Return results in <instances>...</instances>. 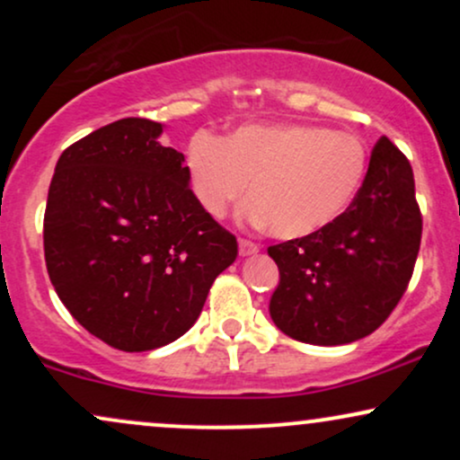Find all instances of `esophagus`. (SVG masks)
I'll use <instances>...</instances> for the list:
<instances>
[{
  "label": "esophagus",
  "mask_w": 460,
  "mask_h": 460,
  "mask_svg": "<svg viewBox=\"0 0 460 460\" xmlns=\"http://www.w3.org/2000/svg\"><path fill=\"white\" fill-rule=\"evenodd\" d=\"M237 246H240V255L242 257H252V255H257V252H260V246H257L255 242H251V240H240V242H237Z\"/></svg>",
  "instance_id": "esophagus-1"
}]
</instances>
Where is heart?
<instances>
[{"label":"heart","instance_id":"b5f03b06","mask_svg":"<svg viewBox=\"0 0 460 460\" xmlns=\"http://www.w3.org/2000/svg\"><path fill=\"white\" fill-rule=\"evenodd\" d=\"M194 199L223 218L244 199V216L281 240L324 231L350 208L367 171L363 140L314 125H244L220 142L199 134L186 149Z\"/></svg>","mask_w":460,"mask_h":460}]
</instances>
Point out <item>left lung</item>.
I'll use <instances>...</instances> for the list:
<instances>
[{
    "label": "left lung",
    "instance_id": "obj_1",
    "mask_svg": "<svg viewBox=\"0 0 460 460\" xmlns=\"http://www.w3.org/2000/svg\"><path fill=\"white\" fill-rule=\"evenodd\" d=\"M420 242L413 168L383 136L355 200L335 223L268 248L281 277L270 298L272 322L305 344L361 340L402 298Z\"/></svg>",
    "mask_w": 460,
    "mask_h": 460
}]
</instances>
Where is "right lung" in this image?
I'll list each match as a JSON object with an SVG mask.
<instances>
[{
	"instance_id": "right-lung-1",
	"label": "right lung",
	"mask_w": 460,
	"mask_h": 460,
	"mask_svg": "<svg viewBox=\"0 0 460 460\" xmlns=\"http://www.w3.org/2000/svg\"><path fill=\"white\" fill-rule=\"evenodd\" d=\"M162 123L120 119L60 155L47 197L45 261L88 332L125 352L175 341L237 257L235 235L203 212L183 153Z\"/></svg>"
}]
</instances>
